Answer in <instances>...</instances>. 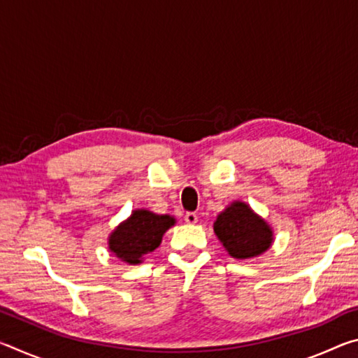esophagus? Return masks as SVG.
<instances>
[{"instance_id": "34e87169", "label": "esophagus", "mask_w": 358, "mask_h": 358, "mask_svg": "<svg viewBox=\"0 0 358 358\" xmlns=\"http://www.w3.org/2000/svg\"><path fill=\"white\" fill-rule=\"evenodd\" d=\"M185 221L187 224H196L197 222V215L192 213V211H187V213L185 215Z\"/></svg>"}]
</instances>
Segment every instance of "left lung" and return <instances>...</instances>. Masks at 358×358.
I'll use <instances>...</instances> for the list:
<instances>
[{"label":"left lung","instance_id":"obj_1","mask_svg":"<svg viewBox=\"0 0 358 358\" xmlns=\"http://www.w3.org/2000/svg\"><path fill=\"white\" fill-rule=\"evenodd\" d=\"M215 234L235 259L256 257L268 250L273 240L268 224L243 202H234L217 215Z\"/></svg>","mask_w":358,"mask_h":358}]
</instances>
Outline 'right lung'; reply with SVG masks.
<instances>
[{
    "mask_svg": "<svg viewBox=\"0 0 358 358\" xmlns=\"http://www.w3.org/2000/svg\"><path fill=\"white\" fill-rule=\"evenodd\" d=\"M175 220L167 215H155L148 210H136L128 221L113 230L108 248L115 256L128 264H138L147 254L161 245L162 235L173 226Z\"/></svg>",
    "mask_w": 358,
    "mask_h": 358,
    "instance_id": "1",
    "label": "right lung"
}]
</instances>
